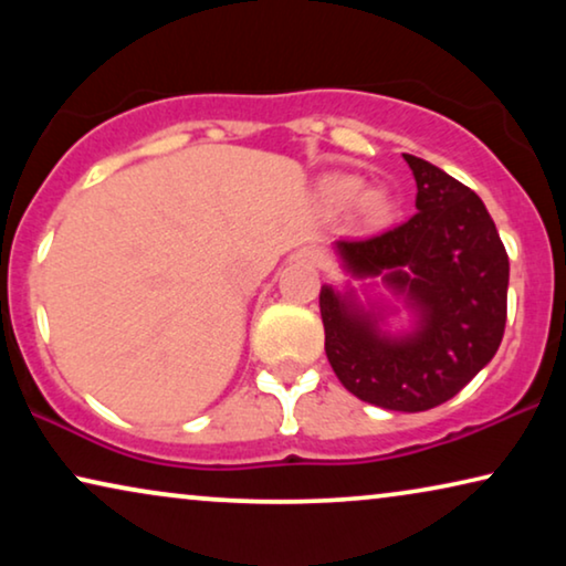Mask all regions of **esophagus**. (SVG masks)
Returning a JSON list of instances; mask_svg holds the SVG:
<instances>
[{"instance_id": "esophagus-1", "label": "esophagus", "mask_w": 566, "mask_h": 566, "mask_svg": "<svg viewBox=\"0 0 566 566\" xmlns=\"http://www.w3.org/2000/svg\"><path fill=\"white\" fill-rule=\"evenodd\" d=\"M308 260H312L314 265H324V262H327V254L319 252V250H314V252H308Z\"/></svg>"}]
</instances>
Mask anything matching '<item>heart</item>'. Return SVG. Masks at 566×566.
<instances>
[{
	"mask_svg": "<svg viewBox=\"0 0 566 566\" xmlns=\"http://www.w3.org/2000/svg\"><path fill=\"white\" fill-rule=\"evenodd\" d=\"M324 198L335 211H355L366 223H384L391 213V203L384 192H363V182L358 177H335L324 188Z\"/></svg>",
	"mask_w": 566,
	"mask_h": 566,
	"instance_id": "1",
	"label": "heart"
}]
</instances>
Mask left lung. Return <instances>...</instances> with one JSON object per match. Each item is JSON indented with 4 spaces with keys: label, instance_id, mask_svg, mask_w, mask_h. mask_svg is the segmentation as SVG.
<instances>
[{
    "label": "left lung",
    "instance_id": "1",
    "mask_svg": "<svg viewBox=\"0 0 566 566\" xmlns=\"http://www.w3.org/2000/svg\"><path fill=\"white\" fill-rule=\"evenodd\" d=\"M417 182V213L384 234L339 239L358 277L384 275L407 293L415 332L381 335L329 285L319 293L324 350L339 384L368 405L424 412L455 397L494 358L505 335L510 262L482 198L443 169L405 154Z\"/></svg>",
    "mask_w": 566,
    "mask_h": 566
}]
</instances>
